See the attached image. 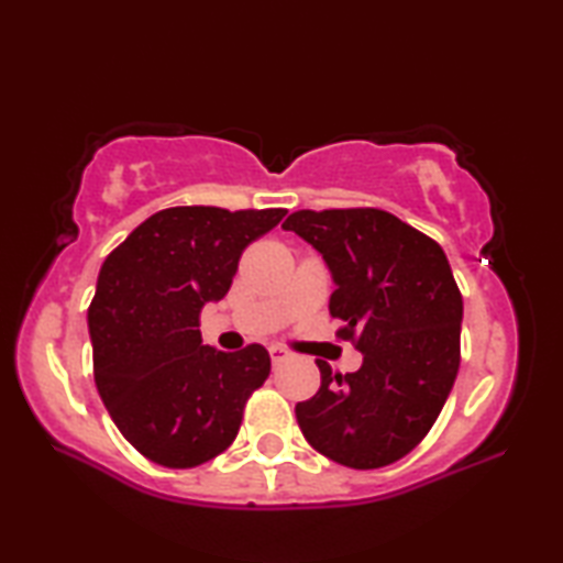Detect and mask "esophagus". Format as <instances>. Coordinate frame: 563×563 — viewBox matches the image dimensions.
<instances>
[{"instance_id": "1", "label": "esophagus", "mask_w": 563, "mask_h": 563, "mask_svg": "<svg viewBox=\"0 0 563 563\" xmlns=\"http://www.w3.org/2000/svg\"><path fill=\"white\" fill-rule=\"evenodd\" d=\"M268 352H271L273 365H280V362H285V360L290 357V352L285 350V347H280V345H271V347H268Z\"/></svg>"}]
</instances>
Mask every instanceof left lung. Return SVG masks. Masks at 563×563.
I'll return each mask as SVG.
<instances>
[{
    "label": "left lung",
    "instance_id": "left-lung-1",
    "mask_svg": "<svg viewBox=\"0 0 563 563\" xmlns=\"http://www.w3.org/2000/svg\"><path fill=\"white\" fill-rule=\"evenodd\" d=\"M322 255L330 316L362 352L357 373L318 360L320 389L295 405L328 460L377 470L402 460L440 417L460 369L462 295L440 245L377 208L298 211L283 223Z\"/></svg>",
    "mask_w": 563,
    "mask_h": 563
}]
</instances>
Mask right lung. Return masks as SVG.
I'll list each match as a JSON object with an SVG mask.
<instances>
[{"label":"right lung","mask_w":563,"mask_h":563,"mask_svg":"<svg viewBox=\"0 0 563 563\" xmlns=\"http://www.w3.org/2000/svg\"><path fill=\"white\" fill-rule=\"evenodd\" d=\"M283 208L178 206L146 218L101 265L89 305L93 379L121 434L168 470L233 444L243 407L271 375L263 345H203V305L231 290L241 253Z\"/></svg>","instance_id":"add662e5"}]
</instances>
